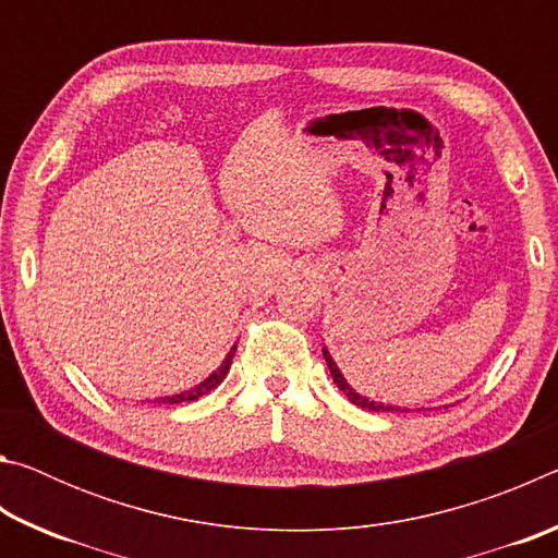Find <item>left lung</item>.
Returning <instances> with one entry per match:
<instances>
[{
    "label": "left lung",
    "mask_w": 558,
    "mask_h": 558,
    "mask_svg": "<svg viewBox=\"0 0 558 558\" xmlns=\"http://www.w3.org/2000/svg\"><path fill=\"white\" fill-rule=\"evenodd\" d=\"M323 354H325V362H327V366H329V374H332V379H335V384L339 386V391H344V396L349 401H352L354 405H359V409H369V411H374V413H381V411H391V413H403V411H409V409H401V405H389V403H376V401H369L366 399V396H362V393H356L352 386L347 384V379H344V374L339 372V366L335 364V359L329 356V352L327 349H323Z\"/></svg>",
    "instance_id": "obj_1"
}]
</instances>
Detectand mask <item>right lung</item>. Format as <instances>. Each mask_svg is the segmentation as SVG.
<instances>
[{
  "label": "right lung",
  "instance_id": "add662e5",
  "mask_svg": "<svg viewBox=\"0 0 558 558\" xmlns=\"http://www.w3.org/2000/svg\"><path fill=\"white\" fill-rule=\"evenodd\" d=\"M233 354H235V344H233V349L229 354H226V359L221 362V366L219 369H216L211 376H206V379L202 381V384H196L194 389H189V391H182V393H174V396H165V399H157L155 403H184V401H196L199 399V396H204V393H209V391H214L216 386H219L223 379H226V374H229V369H231V359H233Z\"/></svg>",
  "mask_w": 558,
  "mask_h": 558
}]
</instances>
